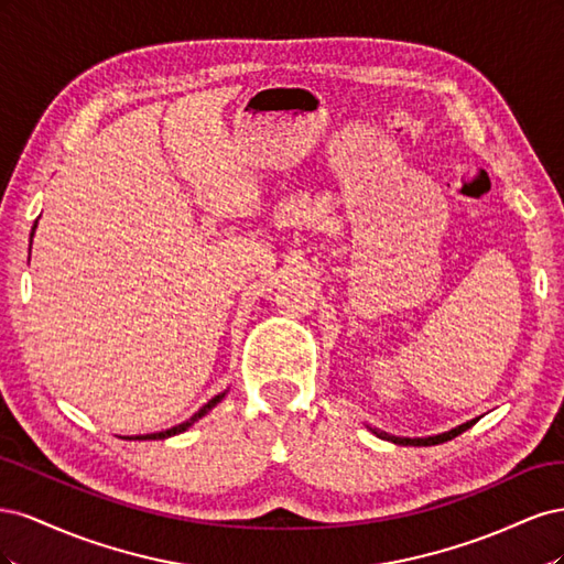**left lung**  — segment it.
Returning a JSON list of instances; mask_svg holds the SVG:
<instances>
[{"label":"left lung","instance_id":"obj_1","mask_svg":"<svg viewBox=\"0 0 564 564\" xmlns=\"http://www.w3.org/2000/svg\"><path fill=\"white\" fill-rule=\"evenodd\" d=\"M475 421H468V423H464V425H458V429H454V431H449V433H442V435H435V437H395V435H386V433H379L383 440H390V442H395V445H414V447H431V445H440V442H447V440H452V437H456V435H460L464 431H468L470 425H473Z\"/></svg>","mask_w":564,"mask_h":564}]
</instances>
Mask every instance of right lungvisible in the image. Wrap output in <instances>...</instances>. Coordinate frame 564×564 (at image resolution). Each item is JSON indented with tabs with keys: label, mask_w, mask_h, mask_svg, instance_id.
Returning <instances> with one entry per match:
<instances>
[{
	"label": "right lung",
	"mask_w": 564,
	"mask_h": 564,
	"mask_svg": "<svg viewBox=\"0 0 564 564\" xmlns=\"http://www.w3.org/2000/svg\"><path fill=\"white\" fill-rule=\"evenodd\" d=\"M35 228H37V224H35ZM35 228H32V232H35ZM226 398V392H220V395H216V398H212L207 404H204L197 414H193L191 419L187 421H183V423H178V425H174V429H169V431H162V433H152V435H139V437H129V440H164V437H172V435H178V433H183V431H187L191 429V425L197 421V419H202L204 414L209 412V409H214L220 400Z\"/></svg>",
	"instance_id": "right-lung-1"
}]
</instances>
